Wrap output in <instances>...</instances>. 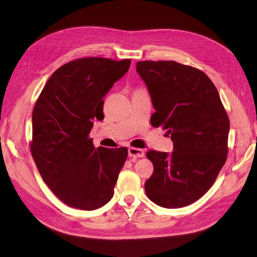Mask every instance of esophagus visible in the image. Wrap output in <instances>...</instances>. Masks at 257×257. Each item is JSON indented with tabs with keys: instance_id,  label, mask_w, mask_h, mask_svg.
Here are the masks:
<instances>
[{
	"instance_id": "esophagus-1",
	"label": "esophagus",
	"mask_w": 257,
	"mask_h": 257,
	"mask_svg": "<svg viewBox=\"0 0 257 257\" xmlns=\"http://www.w3.org/2000/svg\"><path fill=\"white\" fill-rule=\"evenodd\" d=\"M145 155V151L143 149H139V148H128V156L130 157H144Z\"/></svg>"
}]
</instances>
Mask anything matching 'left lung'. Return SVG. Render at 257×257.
Here are the masks:
<instances>
[{"label":"left lung","mask_w":257,"mask_h":257,"mask_svg":"<svg viewBox=\"0 0 257 257\" xmlns=\"http://www.w3.org/2000/svg\"><path fill=\"white\" fill-rule=\"evenodd\" d=\"M155 112L151 124L162 126L173 141V152L150 150L154 166L146 183L148 198L166 208L199 200L225 164L229 120L214 83L201 70L173 60L138 61Z\"/></svg>","instance_id":"1"}]
</instances>
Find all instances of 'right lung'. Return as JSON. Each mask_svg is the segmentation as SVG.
I'll list each match as a JSON object with an SVG mask.
<instances>
[{"instance_id": "obj_1", "label": "right lung", "mask_w": 257, "mask_h": 257, "mask_svg": "<svg viewBox=\"0 0 257 257\" xmlns=\"http://www.w3.org/2000/svg\"><path fill=\"white\" fill-rule=\"evenodd\" d=\"M131 59L85 57L59 67L33 110L31 153L42 180L65 204L84 210L109 202L127 157L126 148H94L93 120L104 119V95Z\"/></svg>"}]
</instances>
